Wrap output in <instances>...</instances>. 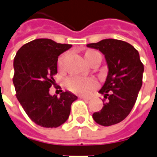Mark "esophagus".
I'll list each match as a JSON object with an SVG mask.
<instances>
[{
    "label": "esophagus",
    "instance_id": "obj_1",
    "mask_svg": "<svg viewBox=\"0 0 157 157\" xmlns=\"http://www.w3.org/2000/svg\"><path fill=\"white\" fill-rule=\"evenodd\" d=\"M81 98L83 99V100H90L91 98L90 97H86V96H81Z\"/></svg>",
    "mask_w": 157,
    "mask_h": 157
}]
</instances>
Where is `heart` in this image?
<instances>
[{"mask_svg":"<svg viewBox=\"0 0 157 157\" xmlns=\"http://www.w3.org/2000/svg\"><path fill=\"white\" fill-rule=\"evenodd\" d=\"M96 53L95 51H87L86 55H90ZM66 86L71 91L75 93L80 94H87L94 89L98 85V83L94 79L82 78V77H72L69 78L66 81Z\"/></svg>","mask_w":157,"mask_h":157,"instance_id":"obj_1","label":"heart"}]
</instances>
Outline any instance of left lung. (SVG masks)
Returning a JSON list of instances; mask_svg holds the SVG:
<instances>
[{
  "instance_id": "8db88e82",
  "label": "left lung",
  "mask_w": 157,
  "mask_h": 157,
  "mask_svg": "<svg viewBox=\"0 0 157 157\" xmlns=\"http://www.w3.org/2000/svg\"><path fill=\"white\" fill-rule=\"evenodd\" d=\"M86 46L104 55L109 70L98 91L108 100L99 112L92 114V118L102 126L116 124L128 115L135 105L141 88L144 65L139 52L127 42L106 39Z\"/></svg>"
}]
</instances>
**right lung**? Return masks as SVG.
I'll return each instance as SVG.
<instances>
[{"label": "right lung", "mask_w": 157, "mask_h": 157, "mask_svg": "<svg viewBox=\"0 0 157 157\" xmlns=\"http://www.w3.org/2000/svg\"><path fill=\"white\" fill-rule=\"evenodd\" d=\"M71 47L52 39H34L19 48L14 58L13 84L17 100L29 118L41 127L63 124L70 116L72 102L78 98L69 91L59 98L49 94L58 57Z\"/></svg>", "instance_id": "1"}]
</instances>
